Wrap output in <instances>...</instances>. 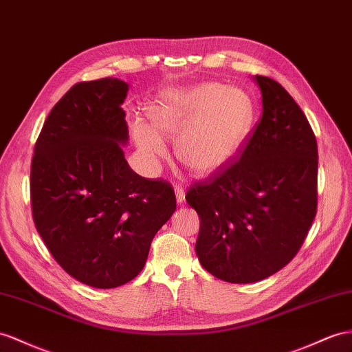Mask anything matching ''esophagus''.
Masks as SVG:
<instances>
[{"instance_id":"obj_1","label":"esophagus","mask_w":352,"mask_h":352,"mask_svg":"<svg viewBox=\"0 0 352 352\" xmlns=\"http://www.w3.org/2000/svg\"><path fill=\"white\" fill-rule=\"evenodd\" d=\"M175 196L178 204H183L186 201V192L182 186H175Z\"/></svg>"}]
</instances>
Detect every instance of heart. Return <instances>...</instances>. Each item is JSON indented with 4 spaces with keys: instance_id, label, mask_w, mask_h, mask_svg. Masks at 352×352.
<instances>
[{
    "instance_id": "1",
    "label": "heart",
    "mask_w": 352,
    "mask_h": 352,
    "mask_svg": "<svg viewBox=\"0 0 352 352\" xmlns=\"http://www.w3.org/2000/svg\"><path fill=\"white\" fill-rule=\"evenodd\" d=\"M151 129L133 122L135 144L150 164L166 155L162 138L175 140L177 159L196 174H211L236 155L254 123V105L244 89L201 83L170 90L147 108Z\"/></svg>"
}]
</instances>
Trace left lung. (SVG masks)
<instances>
[{"label":"left lung","instance_id":"1","mask_svg":"<svg viewBox=\"0 0 352 352\" xmlns=\"http://www.w3.org/2000/svg\"><path fill=\"white\" fill-rule=\"evenodd\" d=\"M263 114L235 160L186 195L201 219L196 254L233 284L257 283L300 250L317 214L318 148L306 116L275 80L256 76Z\"/></svg>","mask_w":352,"mask_h":352}]
</instances>
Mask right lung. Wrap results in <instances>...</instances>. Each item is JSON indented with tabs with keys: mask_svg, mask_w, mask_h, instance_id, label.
Instances as JSON below:
<instances>
[{
	"mask_svg": "<svg viewBox=\"0 0 352 352\" xmlns=\"http://www.w3.org/2000/svg\"><path fill=\"white\" fill-rule=\"evenodd\" d=\"M128 89L113 77L74 85L44 122L31 164L35 228L60 267L95 288L137 276L177 208L173 186L124 159Z\"/></svg>",
	"mask_w": 352,
	"mask_h": 352,
	"instance_id": "add662e5",
	"label": "right lung"
}]
</instances>
